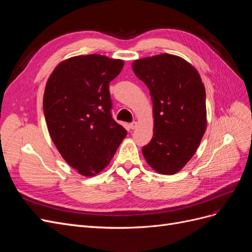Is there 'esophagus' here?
Listing matches in <instances>:
<instances>
[{
	"label": "esophagus",
	"mask_w": 252,
	"mask_h": 252,
	"mask_svg": "<svg viewBox=\"0 0 252 252\" xmlns=\"http://www.w3.org/2000/svg\"><path fill=\"white\" fill-rule=\"evenodd\" d=\"M129 127H130V129H135L136 127H138V122H135V121H133V122H131L130 124H129Z\"/></svg>",
	"instance_id": "esophagus-1"
}]
</instances>
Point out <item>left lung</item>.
Wrapping results in <instances>:
<instances>
[{
    "label": "left lung",
    "mask_w": 252,
    "mask_h": 252,
    "mask_svg": "<svg viewBox=\"0 0 252 252\" xmlns=\"http://www.w3.org/2000/svg\"><path fill=\"white\" fill-rule=\"evenodd\" d=\"M134 74L150 91L155 128L142 151L162 174H174L195 154L206 130V93L195 68L184 59L162 53L136 60Z\"/></svg>",
    "instance_id": "1"
}]
</instances>
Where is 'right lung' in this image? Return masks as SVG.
Masks as SVG:
<instances>
[{"label": "right lung", "mask_w": 252, "mask_h": 252, "mask_svg": "<svg viewBox=\"0 0 252 252\" xmlns=\"http://www.w3.org/2000/svg\"><path fill=\"white\" fill-rule=\"evenodd\" d=\"M124 66L101 55L59 64L45 87L44 116L51 140L72 168L93 177L107 166L127 135L113 120L109 83Z\"/></svg>", "instance_id": "right-lung-1"}]
</instances>
